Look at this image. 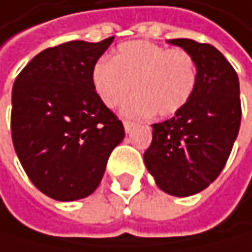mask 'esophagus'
<instances>
[{
    "instance_id": "esophagus-1",
    "label": "esophagus",
    "mask_w": 252,
    "mask_h": 252,
    "mask_svg": "<svg viewBox=\"0 0 252 252\" xmlns=\"http://www.w3.org/2000/svg\"><path fill=\"white\" fill-rule=\"evenodd\" d=\"M123 126H125V130H126V132H130L132 127L135 126V123H132V122H129V120H125V122H123Z\"/></svg>"
}]
</instances>
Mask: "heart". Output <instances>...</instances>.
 Segmentation results:
<instances>
[{
  "mask_svg": "<svg viewBox=\"0 0 252 252\" xmlns=\"http://www.w3.org/2000/svg\"><path fill=\"white\" fill-rule=\"evenodd\" d=\"M198 68L190 53L151 41H129L117 48L112 61L100 59L93 68V85L108 108L129 94L123 114L130 117H172L191 98Z\"/></svg>",
  "mask_w": 252,
  "mask_h": 252,
  "instance_id": "heart-1",
  "label": "heart"
}]
</instances>
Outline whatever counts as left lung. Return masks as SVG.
Here are the masks:
<instances>
[{
  "instance_id": "left-lung-1",
  "label": "left lung",
  "mask_w": 252,
  "mask_h": 252,
  "mask_svg": "<svg viewBox=\"0 0 252 252\" xmlns=\"http://www.w3.org/2000/svg\"><path fill=\"white\" fill-rule=\"evenodd\" d=\"M167 42L191 54L198 82L183 109L152 125L144 164L162 191L186 198L207 189L225 167L240 127V90L234 68L213 45L191 39Z\"/></svg>"
}]
</instances>
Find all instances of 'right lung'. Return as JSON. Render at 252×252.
I'll use <instances>...</instances> for the list:
<instances>
[{
	"label": "right lung",
	"instance_id": "add662e5",
	"mask_svg": "<svg viewBox=\"0 0 252 252\" xmlns=\"http://www.w3.org/2000/svg\"><path fill=\"white\" fill-rule=\"evenodd\" d=\"M71 41L34 56L12 90V141L22 169L56 201L90 196L125 138L123 123L94 90L93 68L112 44Z\"/></svg>",
	"mask_w": 252,
	"mask_h": 252
}]
</instances>
